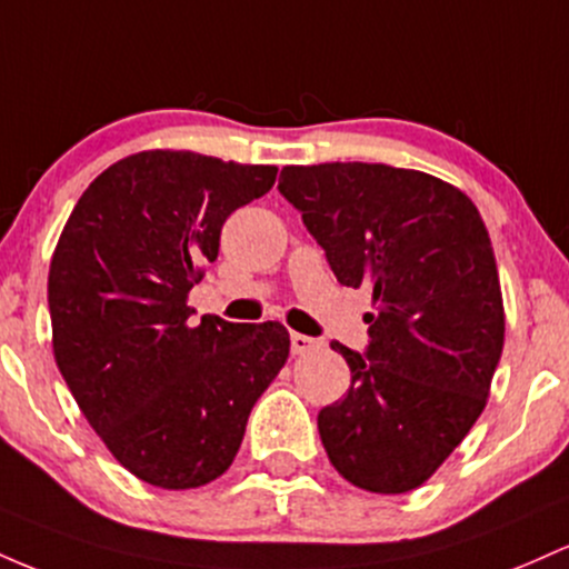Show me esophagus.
<instances>
[{
    "instance_id": "obj_1",
    "label": "esophagus",
    "mask_w": 569,
    "mask_h": 569,
    "mask_svg": "<svg viewBox=\"0 0 569 569\" xmlns=\"http://www.w3.org/2000/svg\"><path fill=\"white\" fill-rule=\"evenodd\" d=\"M317 347H319L317 338L303 336V333H292V336H290V349H292V355H306V352H311V349H317Z\"/></svg>"
}]
</instances>
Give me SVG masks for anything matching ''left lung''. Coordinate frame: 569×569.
Listing matches in <instances>:
<instances>
[{"label": "left lung", "mask_w": 569, "mask_h": 569, "mask_svg": "<svg viewBox=\"0 0 569 569\" xmlns=\"http://www.w3.org/2000/svg\"><path fill=\"white\" fill-rule=\"evenodd\" d=\"M279 193L338 282L373 290L366 352L330 343L352 387L319 411L325 451L366 491L422 487L481 417L506 341L487 226L455 184L385 163L284 166Z\"/></svg>", "instance_id": "8db88e82"}]
</instances>
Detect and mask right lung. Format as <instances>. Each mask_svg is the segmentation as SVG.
Listing matches in <instances>:
<instances>
[{
    "label": "right lung",
    "mask_w": 569,
    "mask_h": 569,
    "mask_svg": "<svg viewBox=\"0 0 569 569\" xmlns=\"http://www.w3.org/2000/svg\"><path fill=\"white\" fill-rule=\"evenodd\" d=\"M273 180L277 166L137 152L88 184L56 244V366L112 457L152 487L196 489L226 473L290 355L284 325L214 315L193 325L188 306L222 222Z\"/></svg>",
    "instance_id": "right-lung-1"
}]
</instances>
